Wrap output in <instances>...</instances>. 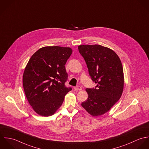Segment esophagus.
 <instances>
[{
	"mask_svg": "<svg viewBox=\"0 0 149 149\" xmlns=\"http://www.w3.org/2000/svg\"><path fill=\"white\" fill-rule=\"evenodd\" d=\"M74 90H78H78H82V88L81 86H77L74 87Z\"/></svg>",
	"mask_w": 149,
	"mask_h": 149,
	"instance_id": "1",
	"label": "esophagus"
}]
</instances>
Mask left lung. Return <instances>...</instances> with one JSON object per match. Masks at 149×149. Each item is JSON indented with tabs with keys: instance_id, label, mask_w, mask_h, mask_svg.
<instances>
[{
	"instance_id": "obj_1",
	"label": "left lung",
	"mask_w": 149,
	"mask_h": 149,
	"mask_svg": "<svg viewBox=\"0 0 149 149\" xmlns=\"http://www.w3.org/2000/svg\"><path fill=\"white\" fill-rule=\"evenodd\" d=\"M78 50L92 81L97 84L94 88L86 89L89 96L81 105L93 116L103 115L118 102L123 91L121 60L113 50L100 45H81Z\"/></svg>"
}]
</instances>
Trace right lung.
<instances>
[{
    "mask_svg": "<svg viewBox=\"0 0 149 149\" xmlns=\"http://www.w3.org/2000/svg\"><path fill=\"white\" fill-rule=\"evenodd\" d=\"M72 52L69 47H45L30 58L23 75V86L33 110L42 116L54 115L71 91L65 82V64Z\"/></svg>",
    "mask_w": 149,
    "mask_h": 149,
    "instance_id": "add662e5",
    "label": "right lung"
}]
</instances>
